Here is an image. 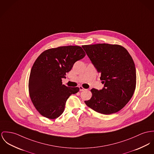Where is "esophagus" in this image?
<instances>
[{
	"instance_id": "obj_1",
	"label": "esophagus",
	"mask_w": 154,
	"mask_h": 154,
	"mask_svg": "<svg viewBox=\"0 0 154 154\" xmlns=\"http://www.w3.org/2000/svg\"><path fill=\"white\" fill-rule=\"evenodd\" d=\"M80 90L82 91H84V90H86V89L84 88H83L82 86H80Z\"/></svg>"
}]
</instances>
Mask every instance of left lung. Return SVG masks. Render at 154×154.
Wrapping results in <instances>:
<instances>
[{
  "label": "left lung",
  "instance_id": "1",
  "mask_svg": "<svg viewBox=\"0 0 154 154\" xmlns=\"http://www.w3.org/2000/svg\"><path fill=\"white\" fill-rule=\"evenodd\" d=\"M83 49L101 74L104 87L92 88V97L85 104L95 111L111 114L121 110L134 93L137 75L135 64L128 51L119 45H83Z\"/></svg>",
  "mask_w": 154,
  "mask_h": 154
}]
</instances>
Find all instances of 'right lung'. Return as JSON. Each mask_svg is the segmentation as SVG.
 Wrapping results in <instances>:
<instances>
[{"mask_svg": "<svg viewBox=\"0 0 154 154\" xmlns=\"http://www.w3.org/2000/svg\"><path fill=\"white\" fill-rule=\"evenodd\" d=\"M85 53L78 46H61L44 51L35 60L29 80V93L37 111L43 117L53 119L64 111L68 98L77 93L79 87L62 84V79L75 62Z\"/></svg>", "mask_w": 154, "mask_h": 154, "instance_id": "right-lung-1", "label": "right lung"}]
</instances>
